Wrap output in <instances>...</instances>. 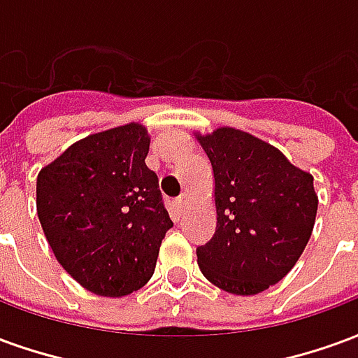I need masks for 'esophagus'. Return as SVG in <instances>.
Here are the masks:
<instances>
[{
  "label": "esophagus",
  "instance_id": "1",
  "mask_svg": "<svg viewBox=\"0 0 358 358\" xmlns=\"http://www.w3.org/2000/svg\"><path fill=\"white\" fill-rule=\"evenodd\" d=\"M187 203H189V197H187L186 194H182L178 197V199L174 201V205H176V209H178V213H182V210H186Z\"/></svg>",
  "mask_w": 358,
  "mask_h": 358
}]
</instances>
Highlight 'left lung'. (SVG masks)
<instances>
[{"instance_id": "8db88e82", "label": "left lung", "mask_w": 358, "mask_h": 358, "mask_svg": "<svg viewBox=\"0 0 358 358\" xmlns=\"http://www.w3.org/2000/svg\"><path fill=\"white\" fill-rule=\"evenodd\" d=\"M215 178L217 230L197 248L203 276L234 295H257L295 266L315 228L318 195L268 141L232 126L194 132Z\"/></svg>"}]
</instances>
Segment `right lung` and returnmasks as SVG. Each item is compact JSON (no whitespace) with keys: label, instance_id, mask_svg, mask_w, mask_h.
<instances>
[{"label":"right lung","instance_id":"1","mask_svg":"<svg viewBox=\"0 0 358 358\" xmlns=\"http://www.w3.org/2000/svg\"><path fill=\"white\" fill-rule=\"evenodd\" d=\"M148 128L90 134L38 172L36 209L59 264L88 292L122 297L153 276L172 220L145 166Z\"/></svg>","mask_w":358,"mask_h":358}]
</instances>
